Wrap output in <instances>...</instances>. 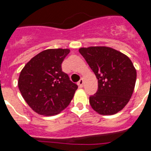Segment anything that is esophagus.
Masks as SVG:
<instances>
[{"label":"esophagus","instance_id":"34e87169","mask_svg":"<svg viewBox=\"0 0 151 151\" xmlns=\"http://www.w3.org/2000/svg\"><path fill=\"white\" fill-rule=\"evenodd\" d=\"M78 86H79V87H80V88H82L83 87V85H84V80H83L82 78H81V80L79 81H78Z\"/></svg>","mask_w":151,"mask_h":151}]
</instances>
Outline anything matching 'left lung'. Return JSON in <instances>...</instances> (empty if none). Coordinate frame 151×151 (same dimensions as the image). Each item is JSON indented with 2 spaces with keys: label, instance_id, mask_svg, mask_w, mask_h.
I'll use <instances>...</instances> for the list:
<instances>
[{
  "label": "left lung",
  "instance_id": "obj_1",
  "mask_svg": "<svg viewBox=\"0 0 151 151\" xmlns=\"http://www.w3.org/2000/svg\"><path fill=\"white\" fill-rule=\"evenodd\" d=\"M79 52L98 79L96 93L89 97L92 109L101 115L119 112L130 100L136 85V70L131 59L106 46L81 48Z\"/></svg>",
  "mask_w": 151,
  "mask_h": 151
}]
</instances>
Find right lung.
<instances>
[{"label":"right lung","instance_id":"obj_1","mask_svg":"<svg viewBox=\"0 0 151 151\" xmlns=\"http://www.w3.org/2000/svg\"><path fill=\"white\" fill-rule=\"evenodd\" d=\"M68 48L46 49L33 57L20 72L18 87L24 100L38 114L56 115L73 99L78 85L62 71Z\"/></svg>","mask_w":151,"mask_h":151}]
</instances>
